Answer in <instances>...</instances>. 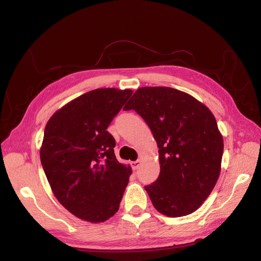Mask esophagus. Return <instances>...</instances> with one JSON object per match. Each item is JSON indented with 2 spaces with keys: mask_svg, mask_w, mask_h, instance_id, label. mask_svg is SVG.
I'll list each match as a JSON object with an SVG mask.
<instances>
[{
  "mask_svg": "<svg viewBox=\"0 0 261 261\" xmlns=\"http://www.w3.org/2000/svg\"><path fill=\"white\" fill-rule=\"evenodd\" d=\"M130 164H132V168H133V170H134V171H136V170H138V169H139L140 164H141V161H140V160H136V161H133Z\"/></svg>",
  "mask_w": 261,
  "mask_h": 261,
  "instance_id": "esophagus-1",
  "label": "esophagus"
}]
</instances>
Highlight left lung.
<instances>
[{"mask_svg":"<svg viewBox=\"0 0 261 261\" xmlns=\"http://www.w3.org/2000/svg\"><path fill=\"white\" fill-rule=\"evenodd\" d=\"M124 110H135L159 147L160 174L145 186L162 215H191L208 198L221 171L223 137L210 110L170 87H141Z\"/></svg>","mask_w":261,"mask_h":261,"instance_id":"8db88e82","label":"left lung"}]
</instances>
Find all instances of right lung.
Instances as JSON below:
<instances>
[{
	"label": "right lung",
	"mask_w": 261,
	"mask_h": 261,
	"mask_svg": "<svg viewBox=\"0 0 261 261\" xmlns=\"http://www.w3.org/2000/svg\"><path fill=\"white\" fill-rule=\"evenodd\" d=\"M130 89L100 88L58 110L44 128L40 160L63 207L91 223L105 222L120 208L132 174L116 160L115 140L107 128Z\"/></svg>",
	"instance_id": "1"
}]
</instances>
